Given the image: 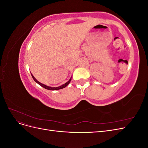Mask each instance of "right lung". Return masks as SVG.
<instances>
[{
    "label": "right lung",
    "instance_id": "right-lung-1",
    "mask_svg": "<svg viewBox=\"0 0 148 148\" xmlns=\"http://www.w3.org/2000/svg\"><path fill=\"white\" fill-rule=\"evenodd\" d=\"M31 76H32V77H33V79L34 80V81L36 82L38 84H39L40 86H42V87H43L44 88H45V89H48V90H58V89H63V88H65L67 85H68L69 83H70V82H71V78H70V79L69 80L68 82H67L66 83H65V84H62V86H59V87H50V86H46V85H45V84H42V83H40V82H39L38 80L36 79L34 77V76L31 74Z\"/></svg>",
    "mask_w": 148,
    "mask_h": 148
}]
</instances>
